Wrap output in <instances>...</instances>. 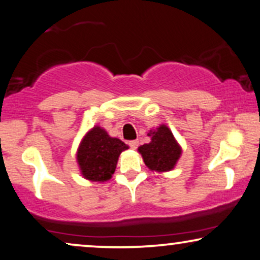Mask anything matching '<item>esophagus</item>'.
I'll return each mask as SVG.
<instances>
[{
    "mask_svg": "<svg viewBox=\"0 0 260 260\" xmlns=\"http://www.w3.org/2000/svg\"><path fill=\"white\" fill-rule=\"evenodd\" d=\"M129 147L131 148V149H134V150H135V149H136L137 147H138V141L136 140V141H130L129 142Z\"/></svg>",
    "mask_w": 260,
    "mask_h": 260,
    "instance_id": "obj_1",
    "label": "esophagus"
}]
</instances>
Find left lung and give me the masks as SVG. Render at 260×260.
Wrapping results in <instances>:
<instances>
[{
    "instance_id": "8db88e82",
    "label": "left lung",
    "mask_w": 260,
    "mask_h": 260,
    "mask_svg": "<svg viewBox=\"0 0 260 260\" xmlns=\"http://www.w3.org/2000/svg\"><path fill=\"white\" fill-rule=\"evenodd\" d=\"M148 136L151 137L150 143L138 148L145 166L152 172L163 173L172 170L182 152L172 131L162 124L156 130L149 131Z\"/></svg>"
}]
</instances>
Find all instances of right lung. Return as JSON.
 <instances>
[{"mask_svg": "<svg viewBox=\"0 0 260 260\" xmlns=\"http://www.w3.org/2000/svg\"><path fill=\"white\" fill-rule=\"evenodd\" d=\"M127 145L118 138L110 137L101 126H94L85 135L77 151L81 175L94 182H104L115 173L120 152Z\"/></svg>", "mask_w": 260, "mask_h": 260, "instance_id": "right-lung-1", "label": "right lung"}]
</instances>
